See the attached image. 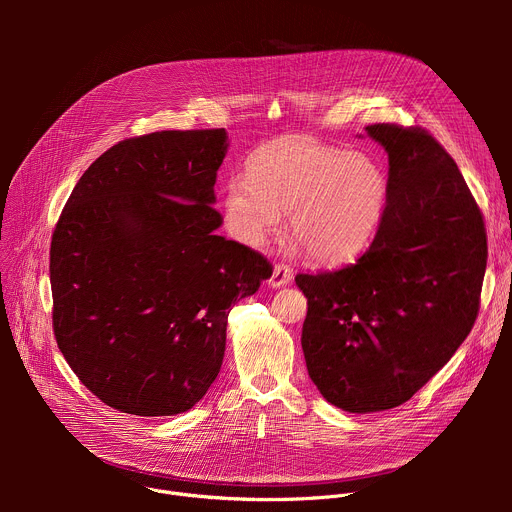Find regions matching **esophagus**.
Masks as SVG:
<instances>
[{
  "label": "esophagus",
  "instance_id": "34e87169",
  "mask_svg": "<svg viewBox=\"0 0 512 512\" xmlns=\"http://www.w3.org/2000/svg\"><path fill=\"white\" fill-rule=\"evenodd\" d=\"M289 279H291V269H289L287 265H283V263H277V265L273 267L271 277H269V285L277 289V287L287 285V283H289Z\"/></svg>",
  "mask_w": 512,
  "mask_h": 512
}]
</instances>
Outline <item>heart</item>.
Here are the masks:
<instances>
[{
	"label": "heart",
	"mask_w": 512,
	"mask_h": 512,
	"mask_svg": "<svg viewBox=\"0 0 512 512\" xmlns=\"http://www.w3.org/2000/svg\"><path fill=\"white\" fill-rule=\"evenodd\" d=\"M387 180L362 154L304 139H275L247 160V176L227 184L225 206L235 235L263 245L287 212L289 237L320 263L356 255L371 239Z\"/></svg>",
	"instance_id": "heart-1"
}]
</instances>
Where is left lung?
<instances>
[{"instance_id":"left-lung-1","label":"left lung","mask_w":512,"mask_h":512,"mask_svg":"<svg viewBox=\"0 0 512 512\" xmlns=\"http://www.w3.org/2000/svg\"><path fill=\"white\" fill-rule=\"evenodd\" d=\"M387 204L356 263L296 275L302 348L324 399L350 413L409 401L470 334L486 271L482 212L452 156L421 127L375 123Z\"/></svg>"}]
</instances>
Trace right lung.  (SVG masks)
I'll list each match as a JSON object with an SVG mask.
<instances>
[{
    "instance_id": "right-lung-1",
    "label": "right lung",
    "mask_w": 512,
    "mask_h": 512,
    "mask_svg": "<svg viewBox=\"0 0 512 512\" xmlns=\"http://www.w3.org/2000/svg\"><path fill=\"white\" fill-rule=\"evenodd\" d=\"M225 129L123 139L81 176L50 243L52 326L79 381L141 417L192 409L221 371L231 308L271 277L214 231Z\"/></svg>"
}]
</instances>
